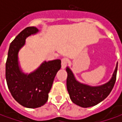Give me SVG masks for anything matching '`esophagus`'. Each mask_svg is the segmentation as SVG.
<instances>
[{
	"label": "esophagus",
	"instance_id": "obj_1",
	"mask_svg": "<svg viewBox=\"0 0 122 122\" xmlns=\"http://www.w3.org/2000/svg\"><path fill=\"white\" fill-rule=\"evenodd\" d=\"M68 64V59L67 58H63L62 59V63H61V67L62 69L66 68V65Z\"/></svg>",
	"mask_w": 122,
	"mask_h": 122
}]
</instances>
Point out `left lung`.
I'll use <instances>...</instances> for the list:
<instances>
[{
  "label": "left lung",
  "mask_w": 122,
  "mask_h": 122,
  "mask_svg": "<svg viewBox=\"0 0 122 122\" xmlns=\"http://www.w3.org/2000/svg\"><path fill=\"white\" fill-rule=\"evenodd\" d=\"M66 87L70 98L73 103L81 107H93L104 101L111 93L114 86L117 71V62L109 81L100 86H92L79 81L71 69L67 66Z\"/></svg>",
  "instance_id": "8db88e82"
}]
</instances>
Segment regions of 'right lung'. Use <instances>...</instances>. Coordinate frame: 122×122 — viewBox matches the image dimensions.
Masks as SVG:
<instances>
[{
	"instance_id": "add662e5",
	"label": "right lung",
	"mask_w": 122,
	"mask_h": 122,
	"mask_svg": "<svg viewBox=\"0 0 122 122\" xmlns=\"http://www.w3.org/2000/svg\"><path fill=\"white\" fill-rule=\"evenodd\" d=\"M36 27H27L11 42L8 51L5 76L7 86L15 101L26 108H38L46 103L61 60L44 61L30 73H24L19 61V51L29 36L39 33Z\"/></svg>"
}]
</instances>
